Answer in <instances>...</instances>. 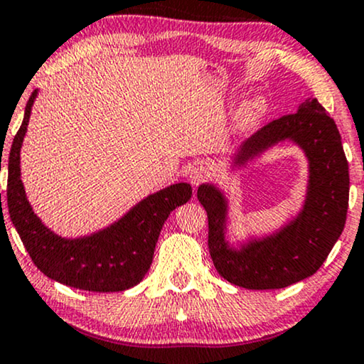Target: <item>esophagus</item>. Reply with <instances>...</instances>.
<instances>
[{
	"label": "esophagus",
	"mask_w": 364,
	"mask_h": 364,
	"mask_svg": "<svg viewBox=\"0 0 364 364\" xmlns=\"http://www.w3.org/2000/svg\"><path fill=\"white\" fill-rule=\"evenodd\" d=\"M208 176H210V173H208V169H207L203 164H195V166H191L190 173H188V178H190V183H191V185H193V186L202 185L203 181H207Z\"/></svg>",
	"instance_id": "esophagus-1"
}]
</instances>
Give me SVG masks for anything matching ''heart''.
<instances>
[{
  "label": "heart",
  "mask_w": 364,
  "mask_h": 364,
  "mask_svg": "<svg viewBox=\"0 0 364 364\" xmlns=\"http://www.w3.org/2000/svg\"><path fill=\"white\" fill-rule=\"evenodd\" d=\"M265 111L267 106L260 97L250 99V101L243 102L236 112V128L240 132H248L263 118Z\"/></svg>",
  "instance_id": "obj_1"
}]
</instances>
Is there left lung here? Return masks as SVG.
Instances as JSON below:
<instances>
[{
    "label": "left lung",
    "instance_id": "left-lung-1",
    "mask_svg": "<svg viewBox=\"0 0 364 364\" xmlns=\"http://www.w3.org/2000/svg\"><path fill=\"white\" fill-rule=\"evenodd\" d=\"M284 140L303 149L308 159V190L294 219L274 235L253 237L235 248L225 240L228 200L215 185H200L196 196L207 210L208 250L217 272L245 289H281L320 269L342 235L349 203V166L341 133L316 99H306L298 112L274 119L240 145L235 166Z\"/></svg>",
    "mask_w": 364,
    "mask_h": 364
}]
</instances>
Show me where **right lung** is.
<instances>
[{
    "label": "right lung",
    "mask_w": 364,
    "mask_h": 364,
    "mask_svg": "<svg viewBox=\"0 0 364 364\" xmlns=\"http://www.w3.org/2000/svg\"><path fill=\"white\" fill-rule=\"evenodd\" d=\"M37 97L32 92L22 127L8 157V212L32 262L44 275L65 286L94 292H116L136 286L149 272L154 250L171 212L191 198V186L176 183L149 195L132 210L90 236L61 237L32 210L20 179V149Z\"/></svg>",
    "instance_id": "1"
}]
</instances>
